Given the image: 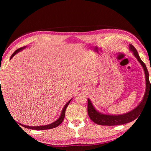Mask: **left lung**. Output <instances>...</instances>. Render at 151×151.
Listing matches in <instances>:
<instances>
[{
  "label": "left lung",
  "mask_w": 151,
  "mask_h": 151,
  "mask_svg": "<svg viewBox=\"0 0 151 151\" xmlns=\"http://www.w3.org/2000/svg\"><path fill=\"white\" fill-rule=\"evenodd\" d=\"M129 48L130 50L133 52L134 55L139 61V62L142 65L143 68L145 71V81H146V91L143 99L140 102V104L137 106L133 110L129 111L123 115H104L99 113L95 110L90 100L88 99V113L89 117L91 119L97 124L100 125H107V126H114V125H120L125 123H130L139 116L141 112L142 111L144 106L145 104L147 99L149 95L151 96V82L149 81V75L148 70L147 69L145 64L144 63L142 60H141L137 51L132 45H129Z\"/></svg>",
  "instance_id": "left-lung-1"
}]
</instances>
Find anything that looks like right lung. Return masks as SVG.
Segmentation results:
<instances>
[{"label":"right lung","instance_id":"right-lung-1","mask_svg":"<svg viewBox=\"0 0 151 151\" xmlns=\"http://www.w3.org/2000/svg\"><path fill=\"white\" fill-rule=\"evenodd\" d=\"M25 47H21V48H19V49H18L17 50H16L15 52L12 54V55L10 57V60L12 58L13 56H14V55H15L16 54H17V52H19V51L20 50H22L23 49H24ZM1 82V81H0ZM1 89H0V95L1 94ZM70 101H71V99L67 102V103L65 104V106H64L63 110L62 111V114H61V115L60 117H59L58 119H57L56 121H54V123H51L50 124H47V125H45V126H39V127H30V126H26V125H24V124H20L21 126H22L23 127H25V128H27V129H32V130H47V129H54V128H55L58 126H59V125L62 123V121H63L64 119V117H65V110L67 107L68 106V105L69 104V102H70Z\"/></svg>","mask_w":151,"mask_h":151}]
</instances>
